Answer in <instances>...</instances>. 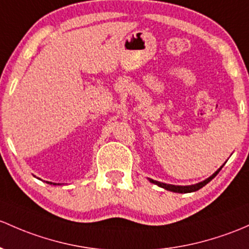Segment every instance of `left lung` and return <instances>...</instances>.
<instances>
[{
  "label": "left lung",
  "mask_w": 249,
  "mask_h": 249,
  "mask_svg": "<svg viewBox=\"0 0 249 249\" xmlns=\"http://www.w3.org/2000/svg\"><path fill=\"white\" fill-rule=\"evenodd\" d=\"M222 167H223V166H222ZM222 167H221V168H219L218 171H217L216 173H213V174L211 175L210 178H208V179H206V180H204V181L199 182V184L191 185V186H175V185H168V184H163V182H159V181H155V180H151V179H149V180H150V182H153V184H156V185H158V186L162 187V188H166V190H168V191H172V192H178V193H188V192H195V191H198V190H200L201 187H203V186H205V185L208 184V182H210L211 180H213V178L216 177L217 174H218V172L221 171V169H222Z\"/></svg>",
  "instance_id": "1"
}]
</instances>
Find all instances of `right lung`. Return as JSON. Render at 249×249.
I'll return each mask as SVG.
<instances>
[{
  "instance_id": "1",
  "label": "right lung",
  "mask_w": 249,
  "mask_h": 249,
  "mask_svg": "<svg viewBox=\"0 0 249 249\" xmlns=\"http://www.w3.org/2000/svg\"><path fill=\"white\" fill-rule=\"evenodd\" d=\"M48 184H52V182H50V181H48ZM53 185H56V184H54V182H53Z\"/></svg>"
}]
</instances>
